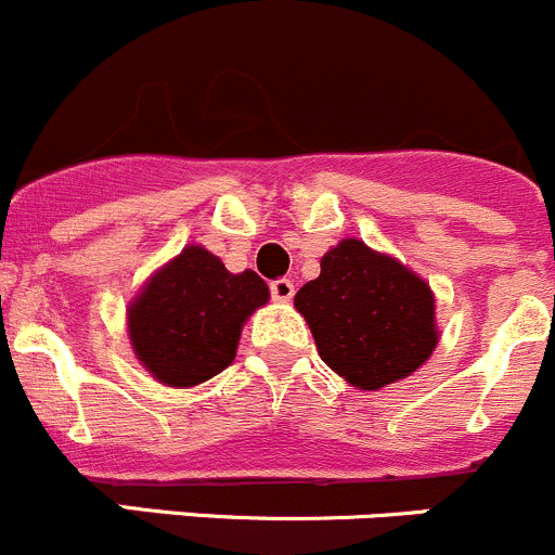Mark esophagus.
<instances>
[{"label": "esophagus", "instance_id": "obj_1", "mask_svg": "<svg viewBox=\"0 0 555 555\" xmlns=\"http://www.w3.org/2000/svg\"><path fill=\"white\" fill-rule=\"evenodd\" d=\"M293 295H295V284L289 282V279H276V282H271V298L273 300H279V304H287Z\"/></svg>", "mask_w": 555, "mask_h": 555}]
</instances>
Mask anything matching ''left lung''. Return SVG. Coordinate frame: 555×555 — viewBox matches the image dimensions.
Instances as JSON below:
<instances>
[{"label":"left lung","mask_w":555,"mask_h":555,"mask_svg":"<svg viewBox=\"0 0 555 555\" xmlns=\"http://www.w3.org/2000/svg\"><path fill=\"white\" fill-rule=\"evenodd\" d=\"M295 309L319 357L360 389L411 376L438 346L429 284L357 238L322 257V273L298 289Z\"/></svg>","instance_id":"left-lung-1"}]
</instances>
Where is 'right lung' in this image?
<instances>
[{
  "instance_id": "add662e5",
  "label": "right lung",
  "mask_w": 555,
  "mask_h": 555,
  "mask_svg": "<svg viewBox=\"0 0 555 555\" xmlns=\"http://www.w3.org/2000/svg\"><path fill=\"white\" fill-rule=\"evenodd\" d=\"M268 304L255 271L231 273L204 246L160 268L128 309V335L142 365L169 386H195L236 357L242 324Z\"/></svg>"
}]
</instances>
